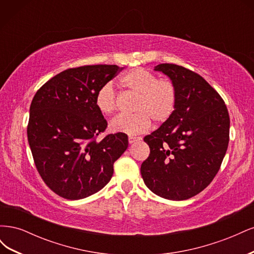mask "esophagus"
Segmentation results:
<instances>
[{
	"label": "esophagus",
	"mask_w": 254,
	"mask_h": 254,
	"mask_svg": "<svg viewBox=\"0 0 254 254\" xmlns=\"http://www.w3.org/2000/svg\"><path fill=\"white\" fill-rule=\"evenodd\" d=\"M140 140H141V137H139V136H129L128 137V141L130 144H132V143H134L136 141H140Z\"/></svg>",
	"instance_id": "esophagus-1"
}]
</instances>
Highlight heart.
Returning a JSON list of instances; mask_svg holds the SVG:
<instances>
[{
    "label": "heart",
    "mask_w": 254,
    "mask_h": 254,
    "mask_svg": "<svg viewBox=\"0 0 254 254\" xmlns=\"http://www.w3.org/2000/svg\"><path fill=\"white\" fill-rule=\"evenodd\" d=\"M121 84L136 94L133 114H121L110 124L114 132L136 135L150 127L151 120L164 123L170 119L177 105L176 84L145 68H133L122 76ZM95 106L104 115H111L118 107L117 93L111 83H105L95 94Z\"/></svg>",
    "instance_id": "obj_1"
}]
</instances>
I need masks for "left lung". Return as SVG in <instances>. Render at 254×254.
<instances>
[{
    "label": "left lung",
    "instance_id": "obj_1",
    "mask_svg": "<svg viewBox=\"0 0 254 254\" xmlns=\"http://www.w3.org/2000/svg\"><path fill=\"white\" fill-rule=\"evenodd\" d=\"M155 70L172 79L178 97L172 117L144 137L150 153L141 165L142 178L156 195L186 200L219 171L229 144V112L218 92L196 72L174 64Z\"/></svg>",
    "mask_w": 254,
    "mask_h": 254
}]
</instances>
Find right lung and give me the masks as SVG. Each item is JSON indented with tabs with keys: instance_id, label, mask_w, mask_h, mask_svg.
<instances>
[{
	"instance_id": "right-lung-1",
	"label": "right lung",
	"mask_w": 254,
	"mask_h": 254,
	"mask_svg": "<svg viewBox=\"0 0 254 254\" xmlns=\"http://www.w3.org/2000/svg\"><path fill=\"white\" fill-rule=\"evenodd\" d=\"M121 71L115 64L67 68L36 92L27 139L38 173L60 197L77 200L101 190L128 147L126 133L97 140L108 124L96 108L95 94Z\"/></svg>"
}]
</instances>
